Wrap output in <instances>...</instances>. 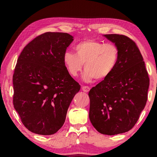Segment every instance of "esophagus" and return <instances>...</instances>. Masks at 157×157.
<instances>
[{"label": "esophagus", "mask_w": 157, "mask_h": 157, "mask_svg": "<svg viewBox=\"0 0 157 157\" xmlns=\"http://www.w3.org/2000/svg\"><path fill=\"white\" fill-rule=\"evenodd\" d=\"M82 91H83L84 92H89L90 91V89H91V88H90L89 86H84L82 87Z\"/></svg>", "instance_id": "esophagus-1"}]
</instances>
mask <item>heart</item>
Wrapping results in <instances>:
<instances>
[{
	"mask_svg": "<svg viewBox=\"0 0 157 157\" xmlns=\"http://www.w3.org/2000/svg\"><path fill=\"white\" fill-rule=\"evenodd\" d=\"M76 54L66 51L63 60L68 72L76 77L84 63L83 78L87 82L107 79L115 70L119 62L120 51L115 44L87 39L75 46Z\"/></svg>",
	"mask_w": 157,
	"mask_h": 157,
	"instance_id": "obj_1",
	"label": "heart"
}]
</instances>
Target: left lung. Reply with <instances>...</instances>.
Here are the masks:
<instances>
[{"label":"left lung","instance_id":"1","mask_svg":"<svg viewBox=\"0 0 157 157\" xmlns=\"http://www.w3.org/2000/svg\"><path fill=\"white\" fill-rule=\"evenodd\" d=\"M104 36L118 48L120 58L113 72L90 90L89 119L98 132L115 135L129 131L139 120L150 79L134 41L122 34Z\"/></svg>","mask_w":157,"mask_h":157}]
</instances>
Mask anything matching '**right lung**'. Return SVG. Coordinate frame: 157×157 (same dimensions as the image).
<instances>
[{
    "label": "right lung",
    "instance_id": "obj_1",
    "mask_svg": "<svg viewBox=\"0 0 157 157\" xmlns=\"http://www.w3.org/2000/svg\"><path fill=\"white\" fill-rule=\"evenodd\" d=\"M73 37L46 33L26 46L13 75V105L21 122L37 134H54L63 126L71 101L80 85L63 60Z\"/></svg>",
    "mask_w": 157,
    "mask_h": 157
}]
</instances>
